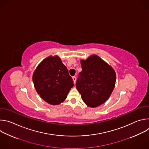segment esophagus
<instances>
[{"label":"esophagus","instance_id":"34e87169","mask_svg":"<svg viewBox=\"0 0 149 149\" xmlns=\"http://www.w3.org/2000/svg\"><path fill=\"white\" fill-rule=\"evenodd\" d=\"M72 79H73V81H74V84H75V82H76V79H77V78H76V77H75V76L72 77Z\"/></svg>","mask_w":149,"mask_h":149}]
</instances>
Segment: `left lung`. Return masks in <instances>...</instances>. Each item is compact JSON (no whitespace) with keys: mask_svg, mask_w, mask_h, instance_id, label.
Segmentation results:
<instances>
[{"mask_svg":"<svg viewBox=\"0 0 149 149\" xmlns=\"http://www.w3.org/2000/svg\"><path fill=\"white\" fill-rule=\"evenodd\" d=\"M76 87L83 101L90 107L104 103L111 95L116 84L114 69L96 55L81 61Z\"/></svg>","mask_w":149,"mask_h":149,"instance_id":"left-lung-1","label":"left lung"}]
</instances>
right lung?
I'll return each instance as SVG.
<instances>
[{
  "mask_svg": "<svg viewBox=\"0 0 149 149\" xmlns=\"http://www.w3.org/2000/svg\"><path fill=\"white\" fill-rule=\"evenodd\" d=\"M32 80L38 94L51 105L64 101L74 86L68 69L57 55L42 61L35 70Z\"/></svg>",
  "mask_w": 149,
  "mask_h": 149,
  "instance_id": "right-lung-1",
  "label": "right lung"
}]
</instances>
